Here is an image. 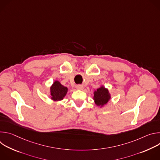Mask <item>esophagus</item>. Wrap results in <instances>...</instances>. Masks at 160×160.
I'll return each instance as SVG.
<instances>
[{
    "instance_id": "obj_1",
    "label": "esophagus",
    "mask_w": 160,
    "mask_h": 160,
    "mask_svg": "<svg viewBox=\"0 0 160 160\" xmlns=\"http://www.w3.org/2000/svg\"><path fill=\"white\" fill-rule=\"evenodd\" d=\"M77 88L78 90H82L83 88V87L82 85H78L77 86Z\"/></svg>"
}]
</instances>
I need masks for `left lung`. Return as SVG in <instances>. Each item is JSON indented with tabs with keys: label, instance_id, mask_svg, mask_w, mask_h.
<instances>
[{
	"label": "left lung",
	"instance_id": "1",
	"mask_svg": "<svg viewBox=\"0 0 160 160\" xmlns=\"http://www.w3.org/2000/svg\"><path fill=\"white\" fill-rule=\"evenodd\" d=\"M94 95V100L96 104L101 107L106 104L111 99L108 89L106 88L104 86H101L97 90H95Z\"/></svg>",
	"mask_w": 160,
	"mask_h": 160
}]
</instances>
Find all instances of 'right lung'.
Wrapping results in <instances>:
<instances>
[{"label":"right lung","instance_id":"add662e5","mask_svg":"<svg viewBox=\"0 0 160 160\" xmlns=\"http://www.w3.org/2000/svg\"><path fill=\"white\" fill-rule=\"evenodd\" d=\"M51 98L54 101H59L63 99L68 92V88L56 80L50 88Z\"/></svg>","mask_w":160,"mask_h":160}]
</instances>
